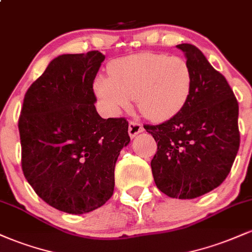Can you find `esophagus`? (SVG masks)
I'll list each match as a JSON object with an SVG mask.
<instances>
[{
	"mask_svg": "<svg viewBox=\"0 0 252 252\" xmlns=\"http://www.w3.org/2000/svg\"><path fill=\"white\" fill-rule=\"evenodd\" d=\"M128 131H129V136H130V137L134 138V137H136V135H138V134H140V132L143 131V126H141V124L138 123V122H135V121H131V122L129 123V129H128Z\"/></svg>",
	"mask_w": 252,
	"mask_h": 252,
	"instance_id": "esophagus-1",
	"label": "esophagus"
}]
</instances>
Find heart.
Listing matches in <instances>:
<instances>
[{"instance_id": "heart-1", "label": "heart", "mask_w": 252, "mask_h": 252, "mask_svg": "<svg viewBox=\"0 0 252 252\" xmlns=\"http://www.w3.org/2000/svg\"><path fill=\"white\" fill-rule=\"evenodd\" d=\"M109 74L96 78L94 92L112 115L136 98L144 117L163 122L181 111L192 90V72L180 57L132 54L110 63Z\"/></svg>"}]
</instances>
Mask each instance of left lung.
I'll use <instances>...</instances> for the list:
<instances>
[{
	"label": "left lung",
	"instance_id": "left-lung-1",
	"mask_svg": "<svg viewBox=\"0 0 252 252\" xmlns=\"http://www.w3.org/2000/svg\"><path fill=\"white\" fill-rule=\"evenodd\" d=\"M192 72V90L179 114L144 126L158 142L152 172L170 198L194 199L226 179L239 149L238 102L225 77L190 43L176 46Z\"/></svg>",
	"mask_w": 252,
	"mask_h": 252
}]
</instances>
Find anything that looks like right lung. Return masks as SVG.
Segmentation results:
<instances>
[{"label": "right lung", "instance_id": "right-lung-1", "mask_svg": "<svg viewBox=\"0 0 252 252\" xmlns=\"http://www.w3.org/2000/svg\"><path fill=\"white\" fill-rule=\"evenodd\" d=\"M100 52L54 58L25 94L19 120L22 170L43 201L71 215L103 206L130 142L126 118L104 120L94 103Z\"/></svg>", "mask_w": 252, "mask_h": 252}]
</instances>
